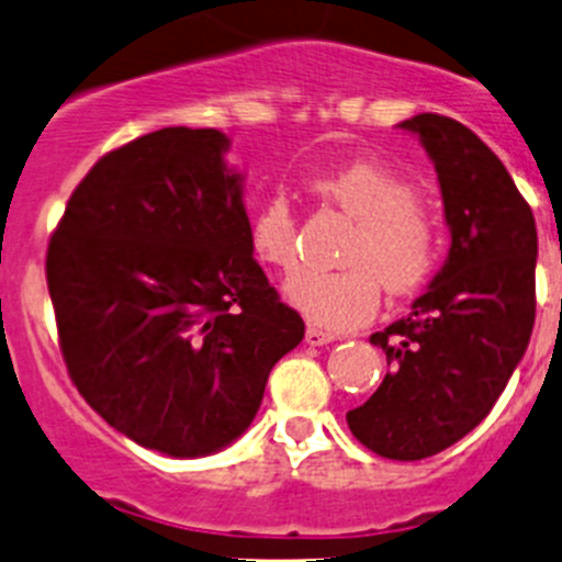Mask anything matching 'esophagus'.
<instances>
[{
	"label": "esophagus",
	"instance_id": "obj_1",
	"mask_svg": "<svg viewBox=\"0 0 562 562\" xmlns=\"http://www.w3.org/2000/svg\"><path fill=\"white\" fill-rule=\"evenodd\" d=\"M304 339H307V345H313V348H321V345L334 342V339H337V337H334L331 331H323V328L310 326L307 334H304Z\"/></svg>",
	"mask_w": 562,
	"mask_h": 562
}]
</instances>
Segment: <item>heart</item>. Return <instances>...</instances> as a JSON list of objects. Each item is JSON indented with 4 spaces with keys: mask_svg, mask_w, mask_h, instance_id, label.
<instances>
[{
    "mask_svg": "<svg viewBox=\"0 0 562 562\" xmlns=\"http://www.w3.org/2000/svg\"><path fill=\"white\" fill-rule=\"evenodd\" d=\"M326 203L356 217L345 269L304 271L288 285V299L310 323L328 331L364 326L381 307V291L411 296L432 280L443 252L440 223L416 184L372 157L326 168L307 179ZM247 245L260 266L291 274L299 266V217L282 192H271L252 212Z\"/></svg>",
    "mask_w": 562,
    "mask_h": 562,
    "instance_id": "heart-1",
    "label": "heart"
}]
</instances>
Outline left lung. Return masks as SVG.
<instances>
[{
	"label": "left lung",
	"mask_w": 562,
	"mask_h": 562,
	"mask_svg": "<svg viewBox=\"0 0 562 562\" xmlns=\"http://www.w3.org/2000/svg\"><path fill=\"white\" fill-rule=\"evenodd\" d=\"M451 228L449 260L413 313L370 337L391 370L348 413L361 446L416 462L479 427L506 389L536 321V220L495 151L457 119L418 113Z\"/></svg>",
	"instance_id": "1"
}]
</instances>
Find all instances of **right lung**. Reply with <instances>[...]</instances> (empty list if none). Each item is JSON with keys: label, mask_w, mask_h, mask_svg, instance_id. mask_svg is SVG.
Instances as JSON below:
<instances>
[{"label": "right lung", "mask_w": 562, "mask_h": 562, "mask_svg": "<svg viewBox=\"0 0 562 562\" xmlns=\"http://www.w3.org/2000/svg\"><path fill=\"white\" fill-rule=\"evenodd\" d=\"M220 130L162 127L108 151L45 255L78 394L144 449L220 451L249 427L269 372L304 339L247 245L241 176Z\"/></svg>", "instance_id": "1"}]
</instances>
